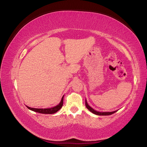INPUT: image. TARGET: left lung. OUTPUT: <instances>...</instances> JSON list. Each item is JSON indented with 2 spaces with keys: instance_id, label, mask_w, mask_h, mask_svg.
Returning <instances> with one entry per match:
<instances>
[{
  "instance_id": "8db88e82",
  "label": "left lung",
  "mask_w": 147,
  "mask_h": 147,
  "mask_svg": "<svg viewBox=\"0 0 147 147\" xmlns=\"http://www.w3.org/2000/svg\"><path fill=\"white\" fill-rule=\"evenodd\" d=\"M86 108L91 111V112H92L94 114H95V115H109L114 113H115L117 111H111V112H99V111H96V110H94V109L92 108L91 107L89 106V104H88V102H87L86 100Z\"/></svg>"
}]
</instances>
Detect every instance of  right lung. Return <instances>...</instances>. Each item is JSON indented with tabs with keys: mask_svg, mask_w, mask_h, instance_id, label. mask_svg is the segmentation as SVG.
Returning <instances> with one entry per match:
<instances>
[{
	"mask_svg": "<svg viewBox=\"0 0 147 147\" xmlns=\"http://www.w3.org/2000/svg\"><path fill=\"white\" fill-rule=\"evenodd\" d=\"M63 96L62 97L60 103H59L58 105L53 107V108H30L28 106H26L29 109H30L32 111H34L35 112L39 113H43V114H53L55 113L57 111H59V109L61 108L62 106H63Z\"/></svg>",
	"mask_w": 147,
	"mask_h": 147,
	"instance_id": "obj_1",
	"label": "right lung"
}]
</instances>
